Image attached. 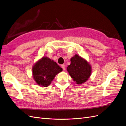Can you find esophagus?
Listing matches in <instances>:
<instances>
[{
  "mask_svg": "<svg viewBox=\"0 0 126 126\" xmlns=\"http://www.w3.org/2000/svg\"><path fill=\"white\" fill-rule=\"evenodd\" d=\"M62 67L63 69V70H66V66H65V65H64V64H62Z\"/></svg>",
  "mask_w": 126,
  "mask_h": 126,
  "instance_id": "1",
  "label": "esophagus"
}]
</instances>
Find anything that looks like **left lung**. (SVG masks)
<instances>
[{"label": "left lung", "mask_w": 126, "mask_h": 126, "mask_svg": "<svg viewBox=\"0 0 126 126\" xmlns=\"http://www.w3.org/2000/svg\"><path fill=\"white\" fill-rule=\"evenodd\" d=\"M71 63L67 70L73 80L78 85L87 81L91 73V67L87 61L78 55H75L70 59Z\"/></svg>", "instance_id": "8db88e82"}]
</instances>
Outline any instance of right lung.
Listing matches in <instances>:
<instances>
[{
  "mask_svg": "<svg viewBox=\"0 0 126 126\" xmlns=\"http://www.w3.org/2000/svg\"><path fill=\"white\" fill-rule=\"evenodd\" d=\"M32 70L35 81L43 87L50 85L56 75L63 71L56 62L47 57H43L37 62Z\"/></svg>",
  "mask_w": 126,
  "mask_h": 126,
  "instance_id": "obj_1",
  "label": "right lung"
}]
</instances>
